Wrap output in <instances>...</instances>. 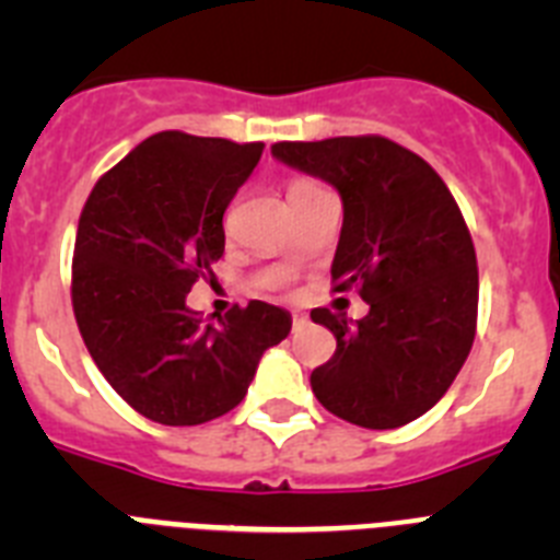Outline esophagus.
<instances>
[{"mask_svg": "<svg viewBox=\"0 0 560 560\" xmlns=\"http://www.w3.org/2000/svg\"><path fill=\"white\" fill-rule=\"evenodd\" d=\"M291 325H294V330H300L303 325H308V314H303V311H294V314H291Z\"/></svg>", "mask_w": 560, "mask_h": 560, "instance_id": "obj_1", "label": "esophagus"}]
</instances>
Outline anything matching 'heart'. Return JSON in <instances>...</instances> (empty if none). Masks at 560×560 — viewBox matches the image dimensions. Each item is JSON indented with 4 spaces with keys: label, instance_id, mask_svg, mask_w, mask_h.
Instances as JSON below:
<instances>
[{
    "label": "heart",
    "instance_id": "heart-1",
    "mask_svg": "<svg viewBox=\"0 0 560 560\" xmlns=\"http://www.w3.org/2000/svg\"><path fill=\"white\" fill-rule=\"evenodd\" d=\"M316 185H311V182H294V185H291V190H289V199L291 196H296V192H305V190H314Z\"/></svg>",
    "mask_w": 560,
    "mask_h": 560
}]
</instances>
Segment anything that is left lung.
<instances>
[{
	"instance_id": "left-lung-1",
	"label": "left lung",
	"mask_w": 560,
	"mask_h": 560,
	"mask_svg": "<svg viewBox=\"0 0 560 560\" xmlns=\"http://www.w3.org/2000/svg\"><path fill=\"white\" fill-rule=\"evenodd\" d=\"M271 156L336 187L330 277L370 305L359 323L311 311L336 336L311 389L355 427H404L446 395L474 345L479 277L463 212L429 162L384 137L277 142Z\"/></svg>"
}]
</instances>
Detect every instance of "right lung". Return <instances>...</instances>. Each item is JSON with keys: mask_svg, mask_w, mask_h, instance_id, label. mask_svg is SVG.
<instances>
[{"mask_svg": "<svg viewBox=\"0 0 560 560\" xmlns=\"http://www.w3.org/2000/svg\"><path fill=\"white\" fill-rule=\"evenodd\" d=\"M264 142L162 131L89 192L78 221L72 308L97 370L128 407L165 427H199L244 400L257 361L291 314L252 300L219 325L187 294L224 255V210Z\"/></svg>", "mask_w": 560, "mask_h": 560, "instance_id": "add662e5", "label": "right lung"}]
</instances>
